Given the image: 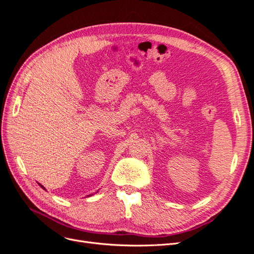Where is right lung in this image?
<instances>
[{
  "label": "right lung",
  "instance_id": "right-lung-1",
  "mask_svg": "<svg viewBox=\"0 0 254 254\" xmlns=\"http://www.w3.org/2000/svg\"><path fill=\"white\" fill-rule=\"evenodd\" d=\"M39 186H40V187H41V188H42V189H43V190H45V188H44V187H43V186H42V184H40V183H39Z\"/></svg>",
  "mask_w": 254,
  "mask_h": 254
}]
</instances>
